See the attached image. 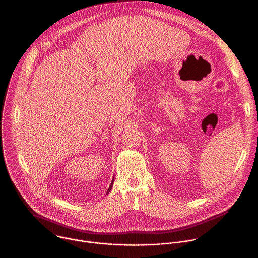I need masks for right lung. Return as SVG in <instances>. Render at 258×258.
Here are the masks:
<instances>
[{
  "label": "right lung",
  "mask_w": 258,
  "mask_h": 258,
  "mask_svg": "<svg viewBox=\"0 0 258 258\" xmlns=\"http://www.w3.org/2000/svg\"><path fill=\"white\" fill-rule=\"evenodd\" d=\"M113 183H114V178H113V180H112V182H111V184L109 185V187H108V190H107L106 195H107V194H109V191H110L111 188H112V186H113Z\"/></svg>",
  "instance_id": "add662e5"
}]
</instances>
